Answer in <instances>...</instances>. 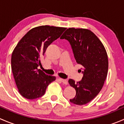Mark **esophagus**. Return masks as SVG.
Returning a JSON list of instances; mask_svg holds the SVG:
<instances>
[{
    "instance_id": "34e87169",
    "label": "esophagus",
    "mask_w": 124,
    "mask_h": 124,
    "mask_svg": "<svg viewBox=\"0 0 124 124\" xmlns=\"http://www.w3.org/2000/svg\"><path fill=\"white\" fill-rule=\"evenodd\" d=\"M59 80L61 81V82H62V83H63V84H65V85L68 84V82H67V80L66 79H63V78H59Z\"/></svg>"
}]
</instances>
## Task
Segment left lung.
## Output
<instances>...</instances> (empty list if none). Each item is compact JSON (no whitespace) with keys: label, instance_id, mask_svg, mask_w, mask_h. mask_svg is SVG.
<instances>
[{"label":"left lung","instance_id":"obj_1","mask_svg":"<svg viewBox=\"0 0 124 124\" xmlns=\"http://www.w3.org/2000/svg\"><path fill=\"white\" fill-rule=\"evenodd\" d=\"M61 39L70 42L76 62L83 70H80L83 74L80 82L68 80L76 91L74 98L70 101L74 104H86L99 93L104 85L108 67L107 52L100 40L88 29L69 28Z\"/></svg>","mask_w":124,"mask_h":124}]
</instances>
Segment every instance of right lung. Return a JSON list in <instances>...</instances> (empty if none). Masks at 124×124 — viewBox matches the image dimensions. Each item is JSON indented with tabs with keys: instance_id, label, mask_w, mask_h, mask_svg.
Wrapping results in <instances>:
<instances>
[{
	"instance_id": "right-lung-1",
	"label": "right lung",
	"mask_w": 124,
	"mask_h": 124,
	"mask_svg": "<svg viewBox=\"0 0 124 124\" xmlns=\"http://www.w3.org/2000/svg\"><path fill=\"white\" fill-rule=\"evenodd\" d=\"M65 27L41 26L30 30L18 42L11 56V68L20 93L29 100L44 95L56 79L38 70L48 46L61 37Z\"/></svg>"
}]
</instances>
